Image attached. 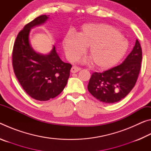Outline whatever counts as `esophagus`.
Masks as SVG:
<instances>
[{
	"label": "esophagus",
	"mask_w": 151,
	"mask_h": 151,
	"mask_svg": "<svg viewBox=\"0 0 151 151\" xmlns=\"http://www.w3.org/2000/svg\"><path fill=\"white\" fill-rule=\"evenodd\" d=\"M81 69V68L78 67V66H73L72 68H71V73H77L78 71H79Z\"/></svg>",
	"instance_id": "34e87169"
}]
</instances>
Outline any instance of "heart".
<instances>
[{"mask_svg": "<svg viewBox=\"0 0 151 151\" xmlns=\"http://www.w3.org/2000/svg\"><path fill=\"white\" fill-rule=\"evenodd\" d=\"M88 46V54L94 66L104 70L122 59L129 45L118 30L104 23L86 24L77 35L68 32L64 38V49L70 61L77 60Z\"/></svg>", "mask_w": 151, "mask_h": 151, "instance_id": "heart-1", "label": "heart"}]
</instances>
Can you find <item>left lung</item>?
Instances as JSON below:
<instances>
[{
  "label": "left lung",
  "mask_w": 151,
  "mask_h": 151,
  "mask_svg": "<svg viewBox=\"0 0 151 151\" xmlns=\"http://www.w3.org/2000/svg\"><path fill=\"white\" fill-rule=\"evenodd\" d=\"M142 48L136 40L131 53L123 63L103 73H93L88 90L94 98L110 104L124 99L135 85L142 61Z\"/></svg>",
  "instance_id": "1"
}]
</instances>
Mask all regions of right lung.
I'll use <instances>...</instances> for the list:
<instances>
[{
  "instance_id": "add662e5",
  "label": "right lung",
  "mask_w": 151,
  "mask_h": 151,
  "mask_svg": "<svg viewBox=\"0 0 151 151\" xmlns=\"http://www.w3.org/2000/svg\"><path fill=\"white\" fill-rule=\"evenodd\" d=\"M40 15L24 27L15 40L12 62L15 76L26 93L35 100L48 101L58 96L65 88L72 65L64 63L54 46L50 54L36 52L29 43L30 29L48 19Z\"/></svg>"
}]
</instances>
